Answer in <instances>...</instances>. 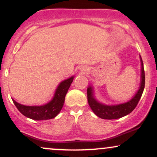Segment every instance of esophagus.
I'll return each mask as SVG.
<instances>
[{
	"label": "esophagus",
	"instance_id": "34e87169",
	"mask_svg": "<svg viewBox=\"0 0 157 157\" xmlns=\"http://www.w3.org/2000/svg\"><path fill=\"white\" fill-rule=\"evenodd\" d=\"M80 71L83 74H88L89 72V69L86 66H82L80 68Z\"/></svg>",
	"mask_w": 157,
	"mask_h": 157
}]
</instances>
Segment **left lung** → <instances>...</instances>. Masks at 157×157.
Segmentation results:
<instances>
[{
	"instance_id": "8db88e82",
	"label": "left lung",
	"mask_w": 157,
	"mask_h": 157,
	"mask_svg": "<svg viewBox=\"0 0 157 157\" xmlns=\"http://www.w3.org/2000/svg\"><path fill=\"white\" fill-rule=\"evenodd\" d=\"M140 62H141V79H140V86L136 94L134 95L129 101L117 105H106L96 100L94 93V89L91 86H89L87 89V97L89 105L91 107L93 112L100 118L105 120H116L121 118L126 115L129 114L133 111L136 106L137 105L145 88V71H144L143 62L141 56L140 55Z\"/></svg>"
}]
</instances>
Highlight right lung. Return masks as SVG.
<instances>
[{
    "label": "right lung",
    "instance_id": "add662e5",
    "mask_svg": "<svg viewBox=\"0 0 157 157\" xmlns=\"http://www.w3.org/2000/svg\"><path fill=\"white\" fill-rule=\"evenodd\" d=\"M74 76L69 77L60 82L54 94L51 101L43 105L29 106L20 104L12 99L14 104L22 114L26 117L35 120H46L55 118L62 109L63 106L65 97L71 82H73Z\"/></svg>",
    "mask_w": 157,
    "mask_h": 157
}]
</instances>
